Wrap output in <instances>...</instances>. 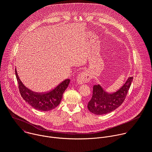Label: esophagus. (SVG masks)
Masks as SVG:
<instances>
[{
    "mask_svg": "<svg viewBox=\"0 0 152 152\" xmlns=\"http://www.w3.org/2000/svg\"><path fill=\"white\" fill-rule=\"evenodd\" d=\"M91 79V76L89 73L86 71H83L80 73L77 77V81L79 84H83L84 83L88 82Z\"/></svg>",
    "mask_w": 152,
    "mask_h": 152,
    "instance_id": "esophagus-1",
    "label": "esophagus"
}]
</instances>
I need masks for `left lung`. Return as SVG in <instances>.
<instances>
[{"mask_svg":"<svg viewBox=\"0 0 152 152\" xmlns=\"http://www.w3.org/2000/svg\"><path fill=\"white\" fill-rule=\"evenodd\" d=\"M132 80L133 77H129L120 90L112 94L106 93L100 85H94L92 98L88 103L89 111L96 115H102L117 109L124 101Z\"/></svg>","mask_w":152,"mask_h":152,"instance_id":"obj_1","label":"left lung"}]
</instances>
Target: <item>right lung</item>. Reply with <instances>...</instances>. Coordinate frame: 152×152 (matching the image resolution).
I'll return each instance as SVG.
<instances>
[{
	"label": "right lung",
	"mask_w": 152,
	"mask_h": 152,
	"mask_svg": "<svg viewBox=\"0 0 152 152\" xmlns=\"http://www.w3.org/2000/svg\"><path fill=\"white\" fill-rule=\"evenodd\" d=\"M15 73L21 97L35 109L42 111H50L59 105L63 93L68 87L70 82V80L67 79L62 81L50 91L43 93H35L26 88L21 82L16 69Z\"/></svg>",
	"instance_id": "1"
}]
</instances>
